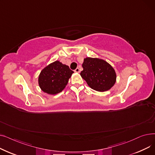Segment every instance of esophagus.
Returning a JSON list of instances; mask_svg holds the SVG:
<instances>
[{
  "mask_svg": "<svg viewBox=\"0 0 155 155\" xmlns=\"http://www.w3.org/2000/svg\"><path fill=\"white\" fill-rule=\"evenodd\" d=\"M74 71L76 72V73H79V72H80V69H79V68H77L74 70Z\"/></svg>",
  "mask_w": 155,
  "mask_h": 155,
  "instance_id": "esophagus-1",
  "label": "esophagus"
}]
</instances>
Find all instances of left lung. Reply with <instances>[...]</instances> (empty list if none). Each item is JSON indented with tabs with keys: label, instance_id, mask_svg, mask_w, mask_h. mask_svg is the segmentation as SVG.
I'll return each instance as SVG.
<instances>
[{
	"label": "left lung",
	"instance_id": "obj_1",
	"mask_svg": "<svg viewBox=\"0 0 155 155\" xmlns=\"http://www.w3.org/2000/svg\"><path fill=\"white\" fill-rule=\"evenodd\" d=\"M82 67L84 70L80 73L81 77L96 91H107L116 83L114 69L103 60L88 57L84 59Z\"/></svg>",
	"mask_w": 155,
	"mask_h": 155
}]
</instances>
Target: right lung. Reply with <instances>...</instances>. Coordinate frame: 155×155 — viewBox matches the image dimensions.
Instances as JSON below:
<instances>
[{"mask_svg":"<svg viewBox=\"0 0 155 155\" xmlns=\"http://www.w3.org/2000/svg\"><path fill=\"white\" fill-rule=\"evenodd\" d=\"M73 71L59 61H56L45 67L40 73L38 82L41 90L48 94L61 92L68 82Z\"/></svg>","mask_w":155,"mask_h":155,"instance_id":"right-lung-1","label":"right lung"}]
</instances>
